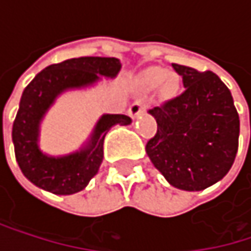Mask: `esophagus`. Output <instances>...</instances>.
Segmentation results:
<instances>
[{"label": "esophagus", "instance_id": "esophagus-1", "mask_svg": "<svg viewBox=\"0 0 251 251\" xmlns=\"http://www.w3.org/2000/svg\"><path fill=\"white\" fill-rule=\"evenodd\" d=\"M147 110V104L144 103V101H133L132 104H130V107H129V115L132 116V118H136V116H139L141 113H144Z\"/></svg>", "mask_w": 251, "mask_h": 251}]
</instances>
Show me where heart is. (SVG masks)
I'll use <instances>...</instances> for the list:
<instances>
[{"mask_svg": "<svg viewBox=\"0 0 251 251\" xmlns=\"http://www.w3.org/2000/svg\"><path fill=\"white\" fill-rule=\"evenodd\" d=\"M167 71H164V70H161V68H151V70H148L145 74H144V81H145V84L147 85H150V87H155V85H158V84H161L166 78H167ZM176 87V79H167V84H166V90L167 91H172V90H175Z\"/></svg>", "mask_w": 251, "mask_h": 251, "instance_id": "1", "label": "heart"}]
</instances>
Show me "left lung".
I'll return each instance as SVG.
<instances>
[{
    "label": "left lung",
    "instance_id": "left-lung-1",
    "mask_svg": "<svg viewBox=\"0 0 251 251\" xmlns=\"http://www.w3.org/2000/svg\"><path fill=\"white\" fill-rule=\"evenodd\" d=\"M172 65L184 91L150 110L157 132L145 151L172 186L203 190L229 172L238 150L240 118L231 91L217 74Z\"/></svg>",
    "mask_w": 251,
    "mask_h": 251
}]
</instances>
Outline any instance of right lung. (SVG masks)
<instances>
[{
    "mask_svg": "<svg viewBox=\"0 0 251 251\" xmlns=\"http://www.w3.org/2000/svg\"><path fill=\"white\" fill-rule=\"evenodd\" d=\"M119 70L121 62L116 58L81 56L49 65L28 82L13 124V144L19 167L33 184L55 195H73L96 176L103 161L107 130L113 125H129V116L103 115L84 150L58 158L48 157L39 150V125L58 94L90 85L99 75L113 78Z\"/></svg>",
    "mask_w": 251,
    "mask_h": 251,
    "instance_id": "right-lung-1",
    "label": "right lung"
}]
</instances>
